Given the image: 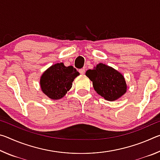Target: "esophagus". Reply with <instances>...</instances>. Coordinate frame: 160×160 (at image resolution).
<instances>
[{
  "instance_id": "1",
  "label": "esophagus",
  "mask_w": 160,
  "mask_h": 160,
  "mask_svg": "<svg viewBox=\"0 0 160 160\" xmlns=\"http://www.w3.org/2000/svg\"><path fill=\"white\" fill-rule=\"evenodd\" d=\"M79 72H80V74H82V75L85 74V68H81V69H80V70H79Z\"/></svg>"
}]
</instances>
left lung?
Instances as JSON below:
<instances>
[{
  "label": "left lung",
  "instance_id": "left-lung-1",
  "mask_svg": "<svg viewBox=\"0 0 160 160\" xmlns=\"http://www.w3.org/2000/svg\"><path fill=\"white\" fill-rule=\"evenodd\" d=\"M85 75L92 82L97 93L108 101L118 99L126 92L127 85L123 75L107 65L97 64L93 70H87Z\"/></svg>",
  "mask_w": 160,
  "mask_h": 160
}]
</instances>
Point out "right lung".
<instances>
[{
  "mask_svg": "<svg viewBox=\"0 0 160 160\" xmlns=\"http://www.w3.org/2000/svg\"><path fill=\"white\" fill-rule=\"evenodd\" d=\"M79 75L73 66L66 67L63 63L54 64L42 74L40 86L43 92L50 99H61L72 88L74 79Z\"/></svg>",
  "mask_w": 160,
  "mask_h": 160,
  "instance_id": "add662e5",
  "label": "right lung"
}]
</instances>
